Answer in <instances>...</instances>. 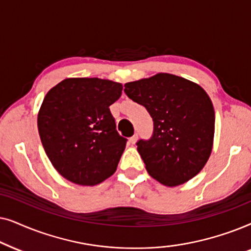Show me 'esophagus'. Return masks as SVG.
I'll use <instances>...</instances> for the list:
<instances>
[{
	"instance_id": "34e87169",
	"label": "esophagus",
	"mask_w": 251,
	"mask_h": 251,
	"mask_svg": "<svg viewBox=\"0 0 251 251\" xmlns=\"http://www.w3.org/2000/svg\"><path fill=\"white\" fill-rule=\"evenodd\" d=\"M136 140H138V134H134L132 138H129V142H131V145H135Z\"/></svg>"
}]
</instances>
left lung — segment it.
<instances>
[{
  "label": "left lung",
  "instance_id": "1",
  "mask_svg": "<svg viewBox=\"0 0 251 251\" xmlns=\"http://www.w3.org/2000/svg\"><path fill=\"white\" fill-rule=\"evenodd\" d=\"M124 86L126 95L145 106L153 120L151 139L136 143L150 176L176 187L201 172L215 136V109L204 89L171 73Z\"/></svg>",
  "mask_w": 251,
  "mask_h": 251
}]
</instances>
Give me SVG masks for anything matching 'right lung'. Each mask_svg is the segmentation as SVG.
<instances>
[{
  "label": "right lung",
  "mask_w": 251,
  "mask_h": 251,
  "mask_svg": "<svg viewBox=\"0 0 251 251\" xmlns=\"http://www.w3.org/2000/svg\"><path fill=\"white\" fill-rule=\"evenodd\" d=\"M123 85L108 79L66 78L47 93L38 113L40 139L53 168L80 186H95L116 172L126 139L109 106Z\"/></svg>",
  "instance_id": "right-lung-1"
}]
</instances>
